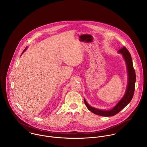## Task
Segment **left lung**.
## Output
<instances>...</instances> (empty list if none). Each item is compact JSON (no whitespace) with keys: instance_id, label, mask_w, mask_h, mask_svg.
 Masks as SVG:
<instances>
[{"instance_id":"1","label":"left lung","mask_w":147,"mask_h":147,"mask_svg":"<svg viewBox=\"0 0 147 147\" xmlns=\"http://www.w3.org/2000/svg\"><path fill=\"white\" fill-rule=\"evenodd\" d=\"M118 53H121L126 62L127 73H128V83L127 86L126 92L123 98L118 102L112 109L109 110H102L96 109L89 105L86 100L84 99V103L86 107L93 113L103 116V117H111L114 116L118 114L123 108H125L131 101L135 91V85L136 82V74L135 69L134 68L131 56L128 50L125 47H123L122 49L118 50Z\"/></svg>"}]
</instances>
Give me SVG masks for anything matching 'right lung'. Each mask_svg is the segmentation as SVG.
I'll use <instances>...</instances> for the list:
<instances>
[{
    "mask_svg": "<svg viewBox=\"0 0 147 147\" xmlns=\"http://www.w3.org/2000/svg\"><path fill=\"white\" fill-rule=\"evenodd\" d=\"M26 48H25V50H24V51H22V53H24V51H25V50H26Z\"/></svg>",
    "mask_w": 147,
    "mask_h": 147,
    "instance_id": "right-lung-1",
    "label": "right lung"
}]
</instances>
